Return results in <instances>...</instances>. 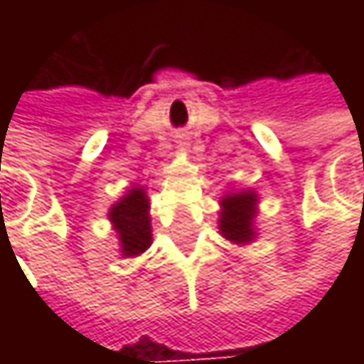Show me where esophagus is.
Returning a JSON list of instances; mask_svg holds the SVG:
<instances>
[{
    "instance_id": "obj_1",
    "label": "esophagus",
    "mask_w": 364,
    "mask_h": 364,
    "mask_svg": "<svg viewBox=\"0 0 364 364\" xmlns=\"http://www.w3.org/2000/svg\"><path fill=\"white\" fill-rule=\"evenodd\" d=\"M179 147H181V149H183V147H185V143H181V145H179Z\"/></svg>"
}]
</instances>
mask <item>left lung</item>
I'll return each mask as SVG.
<instances>
[{"mask_svg": "<svg viewBox=\"0 0 364 364\" xmlns=\"http://www.w3.org/2000/svg\"><path fill=\"white\" fill-rule=\"evenodd\" d=\"M257 193L251 189L228 193L221 200L219 230L221 236L234 245H249L255 240Z\"/></svg>", "mask_w": 364, "mask_h": 364, "instance_id": "8db88e82", "label": "left lung"}]
</instances>
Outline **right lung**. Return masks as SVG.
Masks as SVG:
<instances>
[{
	"label": "right lung",
	"mask_w": 364,
	"mask_h": 364,
	"mask_svg": "<svg viewBox=\"0 0 364 364\" xmlns=\"http://www.w3.org/2000/svg\"><path fill=\"white\" fill-rule=\"evenodd\" d=\"M109 221L119 238V253L124 257H136L151 245V223H149V200L143 187L128 189L122 200L109 208Z\"/></svg>",
	"instance_id": "1"
}]
</instances>
